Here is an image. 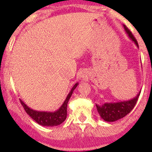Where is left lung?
<instances>
[{"mask_svg": "<svg viewBox=\"0 0 152 152\" xmlns=\"http://www.w3.org/2000/svg\"><path fill=\"white\" fill-rule=\"evenodd\" d=\"M124 28L127 33L128 36L132 39V41L134 42L137 47H139L137 39H135L132 32L130 31L128 29V27L125 25H124ZM140 91L138 93V95L134 99L128 100V101L118 102H106V103H104L100 106L96 104L98 112L101 116V118L106 121L112 122V121L119 120L127 115L128 113H129L132 109L134 108L135 105L137 103L138 98L140 96Z\"/></svg>", "mask_w": 152, "mask_h": 152, "instance_id": "1", "label": "left lung"}]
</instances>
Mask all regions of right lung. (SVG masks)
Listing matches in <instances>:
<instances>
[{
    "mask_svg": "<svg viewBox=\"0 0 152 152\" xmlns=\"http://www.w3.org/2000/svg\"><path fill=\"white\" fill-rule=\"evenodd\" d=\"M77 85H78V83H76L73 86V88H72L71 91L69 92L66 99L64 100L61 106L55 112H41V111L34 110L29 108L22 100H20V102L27 114L38 124L42 126H57V125H61L62 122H64V120L66 119L67 105H68L69 99L71 98L72 94Z\"/></svg>",
    "mask_w": 152,
    "mask_h": 152,
    "instance_id": "add662e5",
    "label": "right lung"
}]
</instances>
